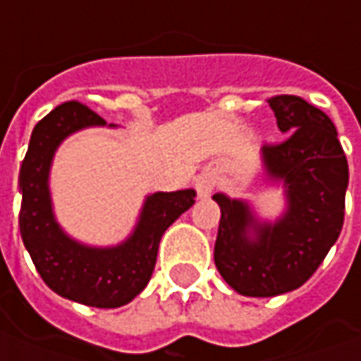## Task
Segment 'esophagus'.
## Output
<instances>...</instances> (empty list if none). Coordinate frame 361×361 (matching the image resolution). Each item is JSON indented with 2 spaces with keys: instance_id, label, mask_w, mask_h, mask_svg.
<instances>
[{
  "instance_id": "34e87169",
  "label": "esophagus",
  "mask_w": 361,
  "mask_h": 361,
  "mask_svg": "<svg viewBox=\"0 0 361 361\" xmlns=\"http://www.w3.org/2000/svg\"><path fill=\"white\" fill-rule=\"evenodd\" d=\"M212 190H214V178H212L207 171L200 173V176L195 178V192H197V195H200L202 200H205V197H209Z\"/></svg>"
}]
</instances>
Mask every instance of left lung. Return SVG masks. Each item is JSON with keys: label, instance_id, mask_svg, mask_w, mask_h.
<instances>
[{"label": "left lung", "instance_id": "1", "mask_svg": "<svg viewBox=\"0 0 361 361\" xmlns=\"http://www.w3.org/2000/svg\"><path fill=\"white\" fill-rule=\"evenodd\" d=\"M281 133L280 145H264V180L281 185L280 218L257 216L247 200L214 193L221 209L214 262L233 290L271 298L298 290L314 276L340 238L348 190V159L331 119L298 95L269 102Z\"/></svg>", "mask_w": 361, "mask_h": 361}]
</instances>
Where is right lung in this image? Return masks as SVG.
<instances>
[{
  "instance_id": "add662e5",
  "label": "right lung",
  "mask_w": 361,
  "mask_h": 361,
  "mask_svg": "<svg viewBox=\"0 0 361 361\" xmlns=\"http://www.w3.org/2000/svg\"><path fill=\"white\" fill-rule=\"evenodd\" d=\"M106 119L80 102L49 111L32 131L19 169V231L35 269L57 295L92 307H119L143 292L154 274L164 231L195 204V190L145 195L131 233L116 245H90L59 226L54 212L49 173L57 147L71 133L104 128ZM107 128H116L109 123Z\"/></svg>"
}]
</instances>
